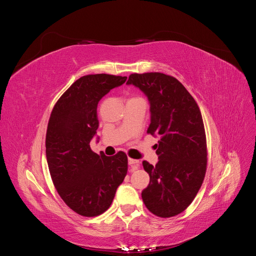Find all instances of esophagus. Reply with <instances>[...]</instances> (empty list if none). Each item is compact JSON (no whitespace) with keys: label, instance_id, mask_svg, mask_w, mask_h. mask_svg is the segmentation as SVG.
<instances>
[{"label":"esophagus","instance_id":"34e87169","mask_svg":"<svg viewBox=\"0 0 256 256\" xmlns=\"http://www.w3.org/2000/svg\"><path fill=\"white\" fill-rule=\"evenodd\" d=\"M128 164L131 166V170H132V171H136V170H138V166H140V162H138V160L128 158Z\"/></svg>","mask_w":256,"mask_h":256}]
</instances>
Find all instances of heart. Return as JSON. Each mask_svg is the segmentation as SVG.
<instances>
[{
	"instance_id": "obj_1",
	"label": "heart",
	"mask_w": 256,
	"mask_h": 256,
	"mask_svg": "<svg viewBox=\"0 0 256 256\" xmlns=\"http://www.w3.org/2000/svg\"><path fill=\"white\" fill-rule=\"evenodd\" d=\"M131 99H134V98H131Z\"/></svg>"
}]
</instances>
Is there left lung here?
Wrapping results in <instances>:
<instances>
[{"instance_id": "obj_1", "label": "left lung", "mask_w": 256, "mask_h": 256, "mask_svg": "<svg viewBox=\"0 0 256 256\" xmlns=\"http://www.w3.org/2000/svg\"><path fill=\"white\" fill-rule=\"evenodd\" d=\"M127 84L140 88L150 104L147 134L159 136L156 166L143 161L150 184L142 198L150 212L170 218L187 208L203 184L207 166L202 114L190 92L172 76L132 74Z\"/></svg>"}]
</instances>
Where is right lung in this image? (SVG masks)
<instances>
[{
    "mask_svg": "<svg viewBox=\"0 0 256 256\" xmlns=\"http://www.w3.org/2000/svg\"><path fill=\"white\" fill-rule=\"evenodd\" d=\"M126 80L106 74L83 76L60 96L50 115L46 156L52 182L65 204L84 216L104 212L127 174L125 152L106 157L90 146L99 126L98 102Z\"/></svg>",
    "mask_w": 256,
    "mask_h": 256,
    "instance_id": "1",
    "label": "right lung"
}]
</instances>
